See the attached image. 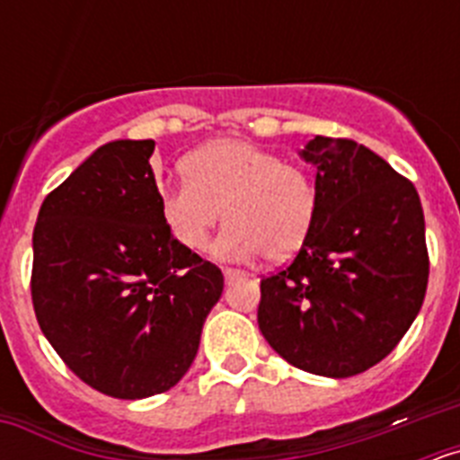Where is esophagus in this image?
I'll return each instance as SVG.
<instances>
[{
	"label": "esophagus",
	"instance_id": "1",
	"mask_svg": "<svg viewBox=\"0 0 460 460\" xmlns=\"http://www.w3.org/2000/svg\"><path fill=\"white\" fill-rule=\"evenodd\" d=\"M223 276H226L227 283H233V280L242 279V276H246L243 271H237V270H223Z\"/></svg>",
	"mask_w": 460,
	"mask_h": 460
}]
</instances>
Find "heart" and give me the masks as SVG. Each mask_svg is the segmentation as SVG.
I'll return each instance as SVG.
<instances>
[{
    "label": "heart",
    "instance_id": "b5f03b06",
    "mask_svg": "<svg viewBox=\"0 0 460 460\" xmlns=\"http://www.w3.org/2000/svg\"><path fill=\"white\" fill-rule=\"evenodd\" d=\"M184 180L158 193L161 218L186 251H202L218 218L227 223L214 242L226 260L270 262L302 249L318 218V189L311 174L276 152L242 137H221L190 152Z\"/></svg>",
    "mask_w": 460,
    "mask_h": 460
}]
</instances>
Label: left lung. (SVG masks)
Listing matches in <instances>:
<instances>
[{"label": "left lung", "mask_w": 460, "mask_h": 460, "mask_svg": "<svg viewBox=\"0 0 460 460\" xmlns=\"http://www.w3.org/2000/svg\"><path fill=\"white\" fill-rule=\"evenodd\" d=\"M318 218L290 267L260 283L258 324L288 364L324 377L376 367L414 323L429 283L417 189L364 145L315 136Z\"/></svg>", "instance_id": "1"}]
</instances>
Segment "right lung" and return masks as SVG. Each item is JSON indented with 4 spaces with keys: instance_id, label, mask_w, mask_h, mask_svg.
<instances>
[{
    "instance_id": "add662e5",
    "label": "right lung",
    "mask_w": 460,
    "mask_h": 460,
    "mask_svg": "<svg viewBox=\"0 0 460 460\" xmlns=\"http://www.w3.org/2000/svg\"><path fill=\"white\" fill-rule=\"evenodd\" d=\"M152 154L154 140L105 142L43 200L34 227L40 332L80 380L126 401L184 377L223 292L221 270L165 227Z\"/></svg>"
}]
</instances>
